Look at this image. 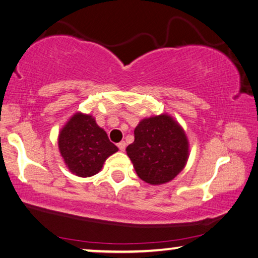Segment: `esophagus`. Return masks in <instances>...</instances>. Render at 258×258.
Listing matches in <instances>:
<instances>
[{
  "label": "esophagus",
  "instance_id": "esophagus-1",
  "mask_svg": "<svg viewBox=\"0 0 258 258\" xmlns=\"http://www.w3.org/2000/svg\"><path fill=\"white\" fill-rule=\"evenodd\" d=\"M117 147H119V150H120V151L123 152V151L125 150V142H124V141L120 142L119 144H117Z\"/></svg>",
  "mask_w": 258,
  "mask_h": 258
}]
</instances>
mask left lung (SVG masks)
Wrapping results in <instances>:
<instances>
[{"instance_id":"1","label":"left lung","mask_w":258,"mask_h":258,"mask_svg":"<svg viewBox=\"0 0 258 258\" xmlns=\"http://www.w3.org/2000/svg\"><path fill=\"white\" fill-rule=\"evenodd\" d=\"M134 133L135 141L125 151L142 180L151 185L166 184L186 166L188 139L171 115L163 113L145 117Z\"/></svg>"}]
</instances>
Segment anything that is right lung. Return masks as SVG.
Wrapping results in <instances>:
<instances>
[{
    "instance_id": "add662e5",
    "label": "right lung",
    "mask_w": 258,
    "mask_h": 258,
    "mask_svg": "<svg viewBox=\"0 0 258 258\" xmlns=\"http://www.w3.org/2000/svg\"><path fill=\"white\" fill-rule=\"evenodd\" d=\"M58 149L69 170L79 177L98 174L106 159L119 151L95 117L81 112L73 114L60 129Z\"/></svg>"
}]
</instances>
